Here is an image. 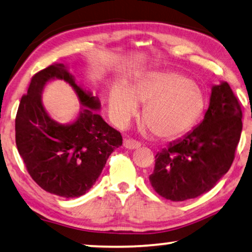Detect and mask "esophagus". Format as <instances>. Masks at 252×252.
I'll return each instance as SVG.
<instances>
[{
  "label": "esophagus",
  "mask_w": 252,
  "mask_h": 252,
  "mask_svg": "<svg viewBox=\"0 0 252 252\" xmlns=\"http://www.w3.org/2000/svg\"><path fill=\"white\" fill-rule=\"evenodd\" d=\"M123 146L127 149H137L140 147V142L133 140V139H125V141H123Z\"/></svg>",
  "instance_id": "obj_1"
}]
</instances>
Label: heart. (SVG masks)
Segmentation results:
<instances>
[{"label":"heart","mask_w":252,"mask_h":252,"mask_svg":"<svg viewBox=\"0 0 252 252\" xmlns=\"http://www.w3.org/2000/svg\"><path fill=\"white\" fill-rule=\"evenodd\" d=\"M145 105L142 120L162 140H176L196 126L206 108L200 87L176 72L150 73L129 92L116 88L110 96V111L119 126H126Z\"/></svg>","instance_id":"1"}]
</instances>
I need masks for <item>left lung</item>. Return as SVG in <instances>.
Instances as JSON below:
<instances>
[{
	"instance_id": "left-lung-1",
	"label": "left lung",
	"mask_w": 252,
	"mask_h": 252,
	"mask_svg": "<svg viewBox=\"0 0 252 252\" xmlns=\"http://www.w3.org/2000/svg\"><path fill=\"white\" fill-rule=\"evenodd\" d=\"M242 131V110L227 82L212 88L198 126L157 153L150 185L159 196L185 201L207 192L230 170Z\"/></svg>"
}]
</instances>
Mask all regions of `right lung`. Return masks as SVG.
<instances>
[{"label": "right lung", "instance_id": "obj_1", "mask_svg": "<svg viewBox=\"0 0 252 252\" xmlns=\"http://www.w3.org/2000/svg\"><path fill=\"white\" fill-rule=\"evenodd\" d=\"M54 77L69 82L84 106L71 125H59L42 106L43 86ZM99 107L98 98L79 87L62 63H54L32 78L18 107L16 144L29 175L42 189L76 198L98 179L108 156L122 145L121 133L94 112Z\"/></svg>", "mask_w": 252, "mask_h": 252}]
</instances>
